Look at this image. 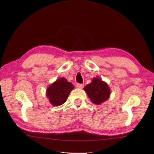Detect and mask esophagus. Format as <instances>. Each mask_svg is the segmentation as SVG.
<instances>
[{"label":"esophagus","instance_id":"1","mask_svg":"<svg viewBox=\"0 0 154 154\" xmlns=\"http://www.w3.org/2000/svg\"><path fill=\"white\" fill-rule=\"evenodd\" d=\"M77 87L78 88H79V89H83V88L84 87V85L82 84V83H77Z\"/></svg>","mask_w":154,"mask_h":154}]
</instances>
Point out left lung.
Segmentation results:
<instances>
[{
  "instance_id": "left-lung-1",
  "label": "left lung",
  "mask_w": 154,
  "mask_h": 154,
  "mask_svg": "<svg viewBox=\"0 0 154 154\" xmlns=\"http://www.w3.org/2000/svg\"><path fill=\"white\" fill-rule=\"evenodd\" d=\"M91 100L96 104H100L109 99L110 89L108 84L99 77L93 78L91 83L84 87Z\"/></svg>"
}]
</instances>
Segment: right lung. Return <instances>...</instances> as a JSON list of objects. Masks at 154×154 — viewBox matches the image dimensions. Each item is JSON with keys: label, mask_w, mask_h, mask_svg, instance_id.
Instances as JSON below:
<instances>
[{"label": "right lung", "mask_w": 154, "mask_h": 154, "mask_svg": "<svg viewBox=\"0 0 154 154\" xmlns=\"http://www.w3.org/2000/svg\"><path fill=\"white\" fill-rule=\"evenodd\" d=\"M73 89V84L68 82L65 78L61 77L48 87L46 95L52 105L58 106L66 101Z\"/></svg>", "instance_id": "right-lung-1"}]
</instances>
